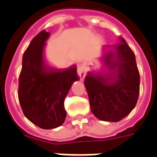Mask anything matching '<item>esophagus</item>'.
Here are the masks:
<instances>
[{
    "label": "esophagus",
    "instance_id": "1",
    "mask_svg": "<svg viewBox=\"0 0 157 157\" xmlns=\"http://www.w3.org/2000/svg\"><path fill=\"white\" fill-rule=\"evenodd\" d=\"M86 66L85 65H80L77 68V74H78L79 78L81 79V81H83L85 79L86 76Z\"/></svg>",
    "mask_w": 157,
    "mask_h": 157
}]
</instances>
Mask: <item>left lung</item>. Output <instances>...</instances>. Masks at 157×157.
Masks as SVG:
<instances>
[{
    "label": "left lung",
    "instance_id": "8db88e82",
    "mask_svg": "<svg viewBox=\"0 0 157 157\" xmlns=\"http://www.w3.org/2000/svg\"><path fill=\"white\" fill-rule=\"evenodd\" d=\"M108 55L109 70L88 73L84 84L92 113L102 121L118 122L129 114L137 103L140 73L135 54L124 38Z\"/></svg>",
    "mask_w": 157,
    "mask_h": 157
}]
</instances>
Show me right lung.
I'll return each mask as SVG.
<instances>
[{
	"label": "right lung",
	"instance_id": "right-lung-1",
	"mask_svg": "<svg viewBox=\"0 0 157 157\" xmlns=\"http://www.w3.org/2000/svg\"><path fill=\"white\" fill-rule=\"evenodd\" d=\"M50 33L42 31L33 39L22 56L18 99L29 121L44 129L57 128L66 117L64 101L73 82L76 66L59 70L47 65L43 55Z\"/></svg>",
	"mask_w": 157,
	"mask_h": 157
}]
</instances>
